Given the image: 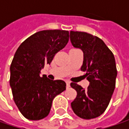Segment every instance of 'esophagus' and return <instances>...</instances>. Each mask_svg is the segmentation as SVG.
Segmentation results:
<instances>
[{
  "label": "esophagus",
  "mask_w": 129,
  "mask_h": 129,
  "mask_svg": "<svg viewBox=\"0 0 129 129\" xmlns=\"http://www.w3.org/2000/svg\"><path fill=\"white\" fill-rule=\"evenodd\" d=\"M66 85H67V88H69L70 87V82H69L68 80L66 81Z\"/></svg>",
  "instance_id": "obj_1"
}]
</instances>
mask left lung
I'll return each instance as SVG.
<instances>
[{"mask_svg":"<svg viewBox=\"0 0 129 129\" xmlns=\"http://www.w3.org/2000/svg\"><path fill=\"white\" fill-rule=\"evenodd\" d=\"M70 41L83 52L81 71L90 82L86 90L77 83L70 85L77 91L71 103L74 113L81 118L91 119L106 111L116 86L117 70L113 54L103 41L90 34L70 31Z\"/></svg>","mask_w":129,"mask_h":129,"instance_id":"obj_1","label":"left lung"}]
</instances>
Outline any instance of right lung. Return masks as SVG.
I'll return each mask as SVG.
<instances>
[{
    "label": "right lung",
    "mask_w": 129,
    "mask_h": 129,
    "mask_svg": "<svg viewBox=\"0 0 129 129\" xmlns=\"http://www.w3.org/2000/svg\"><path fill=\"white\" fill-rule=\"evenodd\" d=\"M69 31L44 30L27 38L18 47L10 67V85L13 101L23 116L37 121L47 117L53 99L66 90L61 80L40 76L45 64L67 45Z\"/></svg>",
    "instance_id": "add662e5"
}]
</instances>
